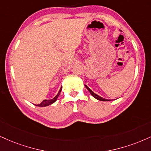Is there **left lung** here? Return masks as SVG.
Listing matches in <instances>:
<instances>
[{
  "label": "left lung",
  "mask_w": 151,
  "mask_h": 151,
  "mask_svg": "<svg viewBox=\"0 0 151 151\" xmlns=\"http://www.w3.org/2000/svg\"><path fill=\"white\" fill-rule=\"evenodd\" d=\"M85 86L86 87V88L87 89V90H88L89 92H90L91 95H92V96H93V97H94V98H95V99H97V100H99V101H111V100H109V99H104V98H103V97H101V96H99L98 94H95V93H94V92H93V91L91 90L88 87H87V85H85Z\"/></svg>",
  "instance_id": "8db88e82"
}]
</instances>
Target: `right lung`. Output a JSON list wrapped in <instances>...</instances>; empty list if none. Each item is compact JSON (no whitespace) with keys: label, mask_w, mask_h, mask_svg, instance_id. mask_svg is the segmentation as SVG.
<instances>
[{"label":"right lung","mask_w":151,"mask_h":151,"mask_svg":"<svg viewBox=\"0 0 151 151\" xmlns=\"http://www.w3.org/2000/svg\"><path fill=\"white\" fill-rule=\"evenodd\" d=\"M61 89H62V87L60 88V90H59L58 93H57V95H56L53 99H44L43 101L41 102V103L39 104H37V105L36 104V106H40V107H45V106H47L51 105V104L55 103V102L57 101V99H58L59 94H60Z\"/></svg>","instance_id":"1"}]
</instances>
